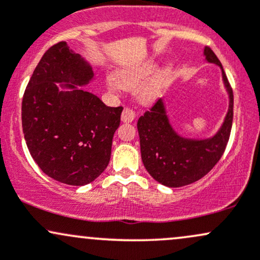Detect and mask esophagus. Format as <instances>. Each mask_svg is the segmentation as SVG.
I'll return each mask as SVG.
<instances>
[{"instance_id": "34e87169", "label": "esophagus", "mask_w": 260, "mask_h": 260, "mask_svg": "<svg viewBox=\"0 0 260 260\" xmlns=\"http://www.w3.org/2000/svg\"><path fill=\"white\" fill-rule=\"evenodd\" d=\"M134 118H136V113H134L133 110L131 109H124L123 112H122L121 115V120L122 122H124V123H129V122H132Z\"/></svg>"}]
</instances>
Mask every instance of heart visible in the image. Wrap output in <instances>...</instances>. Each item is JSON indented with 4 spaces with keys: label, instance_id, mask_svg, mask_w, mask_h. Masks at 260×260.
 <instances>
[{
    "label": "heart",
    "instance_id": "1",
    "mask_svg": "<svg viewBox=\"0 0 260 260\" xmlns=\"http://www.w3.org/2000/svg\"><path fill=\"white\" fill-rule=\"evenodd\" d=\"M156 68L157 62L155 59H148V61L142 62V63L122 68V70L117 71L116 77L107 76L106 84L112 90H120L121 88L134 89L140 83L144 82L148 77H150L156 71ZM172 73H174V64L172 63H168L161 67L150 79H148L138 89V92H137L138 99L143 104L154 103L160 96L164 86L171 78Z\"/></svg>",
    "mask_w": 260,
    "mask_h": 260
}]
</instances>
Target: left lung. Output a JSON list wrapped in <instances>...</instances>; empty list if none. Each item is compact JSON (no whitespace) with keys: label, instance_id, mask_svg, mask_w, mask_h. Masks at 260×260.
<instances>
[{"label":"left lung","instance_id":"8db88e82","mask_svg":"<svg viewBox=\"0 0 260 260\" xmlns=\"http://www.w3.org/2000/svg\"><path fill=\"white\" fill-rule=\"evenodd\" d=\"M205 61L219 66L229 95V109L222 124L209 138L181 136L170 121L165 100L160 99L138 120L140 154L149 175L166 187H182L201 180L222 156L231 133L234 94L221 62L210 47H204Z\"/></svg>","mask_w":260,"mask_h":260}]
</instances>
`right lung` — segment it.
<instances>
[{
  "instance_id": "obj_1",
  "label": "right lung",
  "mask_w": 260,
  "mask_h": 260,
  "mask_svg": "<svg viewBox=\"0 0 260 260\" xmlns=\"http://www.w3.org/2000/svg\"><path fill=\"white\" fill-rule=\"evenodd\" d=\"M94 79L90 63L62 41L44 53L23 96L29 153L44 174L61 183H90L110 162L123 109L106 106L82 88Z\"/></svg>"
}]
</instances>
